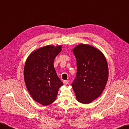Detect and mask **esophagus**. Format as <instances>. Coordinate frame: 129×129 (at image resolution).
I'll list each match as a JSON object with an SVG mask.
<instances>
[{"mask_svg":"<svg viewBox=\"0 0 129 129\" xmlns=\"http://www.w3.org/2000/svg\"><path fill=\"white\" fill-rule=\"evenodd\" d=\"M63 84L64 85H66V84H68L69 81L68 80H63Z\"/></svg>","mask_w":129,"mask_h":129,"instance_id":"34e87169","label":"esophagus"}]
</instances>
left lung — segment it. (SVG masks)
<instances>
[{"label":"left lung","instance_id":"obj_1","mask_svg":"<svg viewBox=\"0 0 129 129\" xmlns=\"http://www.w3.org/2000/svg\"><path fill=\"white\" fill-rule=\"evenodd\" d=\"M73 51L77 72L72 86L78 101L87 104L99 97L105 89L108 78L107 62L102 53L92 46L80 44Z\"/></svg>","mask_w":129,"mask_h":129}]
</instances>
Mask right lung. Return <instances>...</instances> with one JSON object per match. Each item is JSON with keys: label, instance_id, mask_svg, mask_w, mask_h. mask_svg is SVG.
Returning <instances> with one entry per match:
<instances>
[{"label": "right lung", "instance_id": "1", "mask_svg": "<svg viewBox=\"0 0 129 129\" xmlns=\"http://www.w3.org/2000/svg\"><path fill=\"white\" fill-rule=\"evenodd\" d=\"M62 46L47 45L36 50L28 56L24 68V79L30 96L43 106L55 101L63 83L54 66V59Z\"/></svg>", "mask_w": 129, "mask_h": 129}]
</instances>
